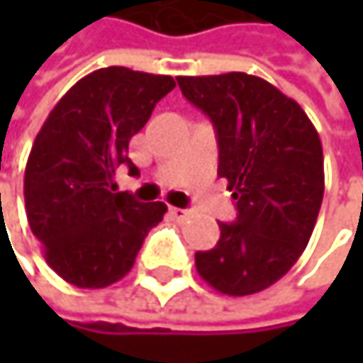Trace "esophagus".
Segmentation results:
<instances>
[{
    "mask_svg": "<svg viewBox=\"0 0 363 363\" xmlns=\"http://www.w3.org/2000/svg\"><path fill=\"white\" fill-rule=\"evenodd\" d=\"M170 214H172V218H174V220H179V223L186 220V218L191 216V212H189V210H184V208H170Z\"/></svg>",
    "mask_w": 363,
    "mask_h": 363,
    "instance_id": "obj_1",
    "label": "esophagus"
}]
</instances>
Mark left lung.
<instances>
[{
  "label": "left lung",
  "instance_id": "1",
  "mask_svg": "<svg viewBox=\"0 0 363 363\" xmlns=\"http://www.w3.org/2000/svg\"><path fill=\"white\" fill-rule=\"evenodd\" d=\"M189 103L212 121L218 177L233 191L238 218L195 252L197 273L229 296L256 294L281 279L309 244L322 197L324 153L301 105L248 73L177 77Z\"/></svg>",
  "mask_w": 363,
  "mask_h": 363
}]
</instances>
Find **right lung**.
Returning a JSON list of instances; mask_svg holds the SVG:
<instances>
[{"instance_id": "obj_1", "label": "right lung", "mask_w": 363, "mask_h": 363, "mask_svg": "<svg viewBox=\"0 0 363 363\" xmlns=\"http://www.w3.org/2000/svg\"><path fill=\"white\" fill-rule=\"evenodd\" d=\"M170 75L107 67L82 77L50 111L25 170L29 227L45 262L77 288H107L134 267L164 201L113 193L119 168L138 174L130 138L174 90Z\"/></svg>"}]
</instances>
